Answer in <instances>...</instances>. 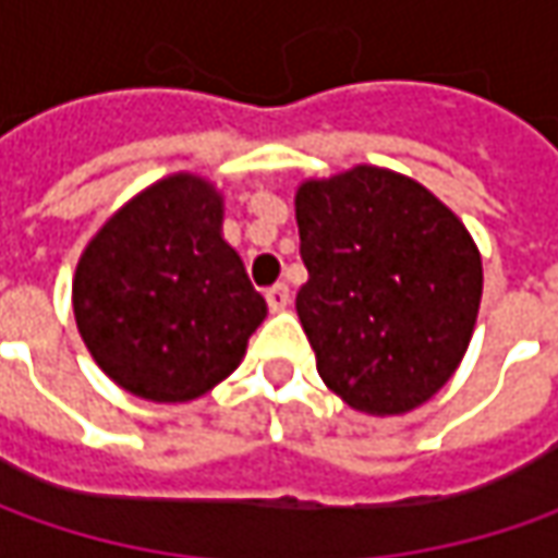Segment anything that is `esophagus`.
<instances>
[{
	"mask_svg": "<svg viewBox=\"0 0 558 558\" xmlns=\"http://www.w3.org/2000/svg\"><path fill=\"white\" fill-rule=\"evenodd\" d=\"M267 304L269 311H286L289 307V286L286 282H276L272 289H267Z\"/></svg>",
	"mask_w": 558,
	"mask_h": 558,
	"instance_id": "1",
	"label": "esophagus"
}]
</instances>
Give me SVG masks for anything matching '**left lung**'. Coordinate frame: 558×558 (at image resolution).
<instances>
[{"label": "left lung", "mask_w": 558, "mask_h": 558, "mask_svg": "<svg viewBox=\"0 0 558 558\" xmlns=\"http://www.w3.org/2000/svg\"><path fill=\"white\" fill-rule=\"evenodd\" d=\"M316 369L360 413H407L457 373L482 304L465 226L413 180L354 167L294 198Z\"/></svg>", "instance_id": "obj_1"}]
</instances>
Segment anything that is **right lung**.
Listing matches in <instances>:
<instances>
[{"instance_id": "obj_1", "label": "right lung", "mask_w": 558, "mask_h": 558, "mask_svg": "<svg viewBox=\"0 0 558 558\" xmlns=\"http://www.w3.org/2000/svg\"><path fill=\"white\" fill-rule=\"evenodd\" d=\"M223 204L177 173L123 204L83 251L74 316L89 354L130 395L195 400L239 366L267 301L220 235Z\"/></svg>"}]
</instances>
